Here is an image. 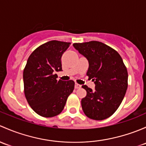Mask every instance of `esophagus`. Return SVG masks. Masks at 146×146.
<instances>
[{
    "label": "esophagus",
    "mask_w": 146,
    "mask_h": 146,
    "mask_svg": "<svg viewBox=\"0 0 146 146\" xmlns=\"http://www.w3.org/2000/svg\"><path fill=\"white\" fill-rule=\"evenodd\" d=\"M81 86H82L79 85V84H75V86H74L75 88H81Z\"/></svg>",
    "instance_id": "esophagus-1"
}]
</instances>
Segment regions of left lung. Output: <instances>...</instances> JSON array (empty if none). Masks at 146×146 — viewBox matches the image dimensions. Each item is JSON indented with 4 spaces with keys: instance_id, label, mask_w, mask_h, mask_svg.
<instances>
[{
    "instance_id": "8db88e82",
    "label": "left lung",
    "mask_w": 146,
    "mask_h": 146,
    "mask_svg": "<svg viewBox=\"0 0 146 146\" xmlns=\"http://www.w3.org/2000/svg\"><path fill=\"white\" fill-rule=\"evenodd\" d=\"M73 46L88 60L86 75L96 84L94 91L82 86L86 91L82 99L84 114L95 120L110 117L119 107L128 87V72L122 58L113 48L96 40Z\"/></svg>"
}]
</instances>
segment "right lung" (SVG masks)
I'll list each match as a JSON object with an SVG mask.
<instances>
[{"instance_id": "1", "label": "right lung", "mask_w": 146, "mask_h": 146, "mask_svg": "<svg viewBox=\"0 0 146 146\" xmlns=\"http://www.w3.org/2000/svg\"><path fill=\"white\" fill-rule=\"evenodd\" d=\"M71 43L50 40L30 55L23 72L24 92L33 110L43 117H52L64 109L73 92L74 82L57 80L62 70L61 57Z\"/></svg>"}]
</instances>
